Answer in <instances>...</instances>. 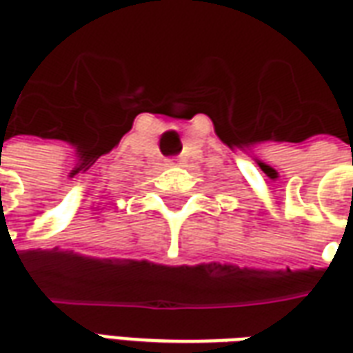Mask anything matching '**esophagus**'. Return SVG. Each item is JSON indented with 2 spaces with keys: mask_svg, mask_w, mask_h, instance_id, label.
<instances>
[{
  "mask_svg": "<svg viewBox=\"0 0 353 353\" xmlns=\"http://www.w3.org/2000/svg\"><path fill=\"white\" fill-rule=\"evenodd\" d=\"M170 164V166H172V164H176V159H168V161H166Z\"/></svg>",
  "mask_w": 353,
  "mask_h": 353,
  "instance_id": "1",
  "label": "esophagus"
}]
</instances>
